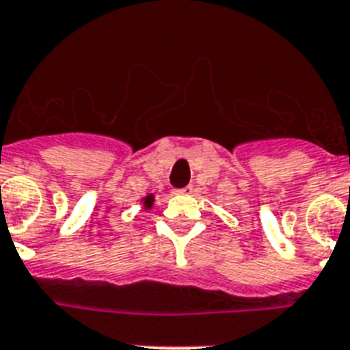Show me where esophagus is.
<instances>
[{"label":"esophagus","instance_id":"34e87169","mask_svg":"<svg viewBox=\"0 0 350 350\" xmlns=\"http://www.w3.org/2000/svg\"><path fill=\"white\" fill-rule=\"evenodd\" d=\"M194 192V187L192 185H187L183 189H174V194H183V196H189Z\"/></svg>","mask_w":350,"mask_h":350}]
</instances>
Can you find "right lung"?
<instances>
[{"mask_svg": "<svg viewBox=\"0 0 350 350\" xmlns=\"http://www.w3.org/2000/svg\"><path fill=\"white\" fill-rule=\"evenodd\" d=\"M152 200H154V198H152V196H147V198H146V204H150V203H152Z\"/></svg>", "mask_w": 350, "mask_h": 350, "instance_id": "obj_1", "label": "right lung"}]
</instances>
